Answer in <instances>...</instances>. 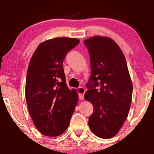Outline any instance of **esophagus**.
<instances>
[{
	"label": "esophagus",
	"mask_w": 154,
	"mask_h": 154,
	"mask_svg": "<svg viewBox=\"0 0 154 154\" xmlns=\"http://www.w3.org/2000/svg\"><path fill=\"white\" fill-rule=\"evenodd\" d=\"M77 92L79 94V98L80 100H83V97H84V94L85 92V88H83L82 87L79 88L77 89Z\"/></svg>",
	"instance_id": "1"
}]
</instances>
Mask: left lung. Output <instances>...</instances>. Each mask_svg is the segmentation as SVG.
I'll use <instances>...</instances> for the list:
<instances>
[{"instance_id": "left-lung-1", "label": "left lung", "mask_w": 154, "mask_h": 154, "mask_svg": "<svg viewBox=\"0 0 154 154\" xmlns=\"http://www.w3.org/2000/svg\"><path fill=\"white\" fill-rule=\"evenodd\" d=\"M83 43L91 64L84 98L94 107L88 125L96 136L108 139L118 134L128 116L132 80L123 52L112 38L94 36ZM98 86L100 89H96Z\"/></svg>"}]
</instances>
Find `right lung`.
Returning <instances> with one entry per match:
<instances>
[{
	"label": "right lung",
	"instance_id": "1",
	"mask_svg": "<svg viewBox=\"0 0 154 154\" xmlns=\"http://www.w3.org/2000/svg\"><path fill=\"white\" fill-rule=\"evenodd\" d=\"M80 41L59 37L41 43L31 58L26 80L28 111L35 127L48 137L66 131L77 105L78 94L66 83L63 61Z\"/></svg>",
	"mask_w": 154,
	"mask_h": 154
}]
</instances>
